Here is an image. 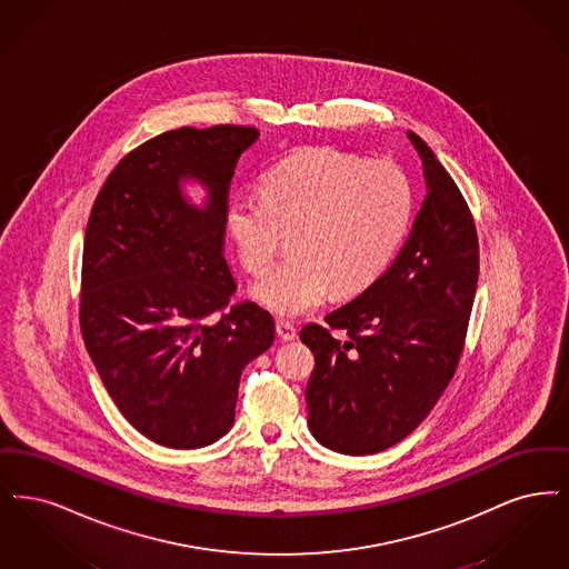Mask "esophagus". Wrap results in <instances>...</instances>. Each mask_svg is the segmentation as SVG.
Returning a JSON list of instances; mask_svg holds the SVG:
<instances>
[{
    "instance_id": "1",
    "label": "esophagus",
    "mask_w": 569,
    "mask_h": 569,
    "mask_svg": "<svg viewBox=\"0 0 569 569\" xmlns=\"http://www.w3.org/2000/svg\"><path fill=\"white\" fill-rule=\"evenodd\" d=\"M276 333L280 340H296L297 327L291 321H278L276 322Z\"/></svg>"
}]
</instances>
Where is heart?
I'll return each instance as SVG.
<instances>
[{
    "instance_id": "1",
    "label": "heart",
    "mask_w": 569,
    "mask_h": 569,
    "mask_svg": "<svg viewBox=\"0 0 569 569\" xmlns=\"http://www.w3.org/2000/svg\"><path fill=\"white\" fill-rule=\"evenodd\" d=\"M417 196L396 161L336 149L297 150L261 180V198L240 196L227 227L248 273L272 268L284 238L291 263L254 287L282 317L315 310L331 293L357 296L389 270L412 227Z\"/></svg>"
}]
</instances>
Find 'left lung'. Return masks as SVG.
<instances>
[{
  "label": "left lung",
  "mask_w": 569,
  "mask_h": 569,
  "mask_svg": "<svg viewBox=\"0 0 569 569\" xmlns=\"http://www.w3.org/2000/svg\"><path fill=\"white\" fill-rule=\"evenodd\" d=\"M408 138L427 196L406 244L371 287L299 333L317 361L306 387L308 427L345 455H373L412 433L466 347L480 268L476 224L433 150L412 131Z\"/></svg>",
  "instance_id": "8db88e82"
}]
</instances>
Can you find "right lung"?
Here are the masks:
<instances>
[{"instance_id":"1","label":"right lung","mask_w":569,"mask_h":569,"mask_svg":"<svg viewBox=\"0 0 569 569\" xmlns=\"http://www.w3.org/2000/svg\"><path fill=\"white\" fill-rule=\"evenodd\" d=\"M259 131L180 127L127 152L93 201L82 248L80 331L106 391L152 442L199 448L236 417L240 373L272 347L273 319L231 301L222 257L227 191ZM209 189L203 211L179 193Z\"/></svg>"}]
</instances>
